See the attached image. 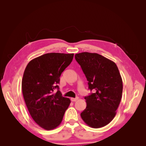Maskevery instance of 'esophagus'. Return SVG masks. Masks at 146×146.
<instances>
[{
	"instance_id": "esophagus-1",
	"label": "esophagus",
	"mask_w": 146,
	"mask_h": 146,
	"mask_svg": "<svg viewBox=\"0 0 146 146\" xmlns=\"http://www.w3.org/2000/svg\"><path fill=\"white\" fill-rule=\"evenodd\" d=\"M78 99V97H77V98H70V100H71L72 102H76Z\"/></svg>"
}]
</instances>
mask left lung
Here are the masks:
<instances>
[{"label":"left lung","instance_id":"8db88e82","mask_svg":"<svg viewBox=\"0 0 146 146\" xmlns=\"http://www.w3.org/2000/svg\"><path fill=\"white\" fill-rule=\"evenodd\" d=\"M75 58L85 75L89 89L94 92L85 97L86 107L81 117L90 127H103L116 116L122 98V80L117 66L96 53H79Z\"/></svg>","mask_w":146,"mask_h":146}]
</instances>
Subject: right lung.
I'll return each mask as SVG.
<instances>
[{"label":"right lung","mask_w":146,"mask_h":146,"mask_svg":"<svg viewBox=\"0 0 146 146\" xmlns=\"http://www.w3.org/2000/svg\"><path fill=\"white\" fill-rule=\"evenodd\" d=\"M73 57L74 54L48 53L31 60L24 70L22 90L25 103L34 121L46 130L60 125L70 103L57 85Z\"/></svg>","instance_id":"1"}]
</instances>
